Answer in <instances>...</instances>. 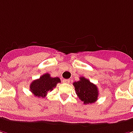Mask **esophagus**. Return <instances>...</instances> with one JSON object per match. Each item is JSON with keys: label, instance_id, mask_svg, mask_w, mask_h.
I'll return each instance as SVG.
<instances>
[{"label": "esophagus", "instance_id": "1", "mask_svg": "<svg viewBox=\"0 0 133 133\" xmlns=\"http://www.w3.org/2000/svg\"><path fill=\"white\" fill-rule=\"evenodd\" d=\"M63 82H65V83H69L70 82V79H63Z\"/></svg>", "mask_w": 133, "mask_h": 133}]
</instances>
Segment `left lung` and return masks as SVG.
Returning a JSON list of instances; mask_svg holds the SVG:
<instances>
[{
	"label": "left lung",
	"instance_id": "8db88e82",
	"mask_svg": "<svg viewBox=\"0 0 133 133\" xmlns=\"http://www.w3.org/2000/svg\"><path fill=\"white\" fill-rule=\"evenodd\" d=\"M73 85L77 96L85 104L94 103L98 99V91L96 85L85 77H80L79 81L74 82Z\"/></svg>",
	"mask_w": 133,
	"mask_h": 133
}]
</instances>
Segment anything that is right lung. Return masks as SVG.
I'll use <instances>...</instances> for the list:
<instances>
[{
    "mask_svg": "<svg viewBox=\"0 0 133 133\" xmlns=\"http://www.w3.org/2000/svg\"><path fill=\"white\" fill-rule=\"evenodd\" d=\"M59 77H51L49 74H45L39 79L34 80L30 85V90L37 97L44 98L48 91H51L57 83L60 82Z\"/></svg>",
    "mask_w": 133,
    "mask_h": 133,
    "instance_id": "obj_1",
    "label": "right lung"
}]
</instances>
